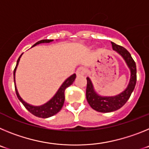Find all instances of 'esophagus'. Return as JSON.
I'll list each match as a JSON object with an SVG mask.
<instances>
[{
  "instance_id": "34e87169",
  "label": "esophagus",
  "mask_w": 149,
  "mask_h": 149,
  "mask_svg": "<svg viewBox=\"0 0 149 149\" xmlns=\"http://www.w3.org/2000/svg\"><path fill=\"white\" fill-rule=\"evenodd\" d=\"M85 73H86V68H84V67H80V68H78L77 69V71H76V74H77V76H83L85 74Z\"/></svg>"
}]
</instances>
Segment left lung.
<instances>
[{
  "label": "left lung",
  "instance_id": "obj_1",
  "mask_svg": "<svg viewBox=\"0 0 149 149\" xmlns=\"http://www.w3.org/2000/svg\"><path fill=\"white\" fill-rule=\"evenodd\" d=\"M113 49L125 59L129 68L131 69V80L126 89L122 93L113 97H101L95 92L93 84L89 77L86 86V99L88 103L93 110L101 113H110L121 108L129 99L134 91L136 83V63L132 58L131 54L122 46L111 42Z\"/></svg>",
  "mask_w": 149,
  "mask_h": 149
}]
</instances>
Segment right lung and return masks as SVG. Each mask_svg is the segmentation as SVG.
Here are the masks:
<instances>
[{
  "mask_svg": "<svg viewBox=\"0 0 149 149\" xmlns=\"http://www.w3.org/2000/svg\"><path fill=\"white\" fill-rule=\"evenodd\" d=\"M53 39H42V40H40L39 42L34 44L33 45V47H34L36 45H39L40 43H48L52 42ZM21 55L19 57H18V60H17L16 66H15V69H14V72H13V76H14V82H15V70H16L17 65L18 64V62L20 60ZM76 77V74H74L72 76L67 78L65 81V82L62 84V86H60V88L59 89V90L57 91V93L55 94V95L54 96L53 98H51L49 101H48L47 103L45 104L42 105V106H33V105H30L27 103H26L25 101H24L22 100V98H21L19 94L18 93V90L16 89V86H15V93H16L17 97L19 99V101L23 104V105L25 107V108L28 110L30 113H31L32 114H33L36 116L39 117V118H48V117H51L52 116L56 114L58 112L60 111V110L62 109L63 106V104H64V101H65V90L67 87L72 85L73 84V82L74 81Z\"/></svg>",
  "mask_w": 149,
  "mask_h": 149,
  "instance_id": "obj_1",
  "label": "right lung"
}]
</instances>
